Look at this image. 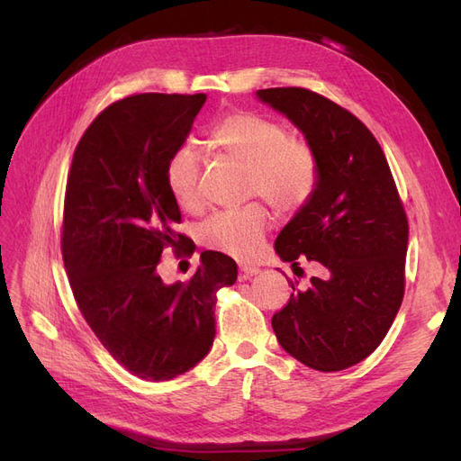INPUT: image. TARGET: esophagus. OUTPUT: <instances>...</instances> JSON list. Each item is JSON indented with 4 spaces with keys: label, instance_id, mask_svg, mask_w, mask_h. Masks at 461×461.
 Listing matches in <instances>:
<instances>
[{
    "label": "esophagus",
    "instance_id": "1",
    "mask_svg": "<svg viewBox=\"0 0 461 461\" xmlns=\"http://www.w3.org/2000/svg\"><path fill=\"white\" fill-rule=\"evenodd\" d=\"M258 273H259L258 267H248V265H242V267H240V281H248L249 276H254Z\"/></svg>",
    "mask_w": 461,
    "mask_h": 461
}]
</instances>
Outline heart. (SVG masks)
Here are the masks:
<instances>
[{
	"instance_id": "1",
	"label": "heart",
	"mask_w": 461,
	"mask_h": 461,
	"mask_svg": "<svg viewBox=\"0 0 461 461\" xmlns=\"http://www.w3.org/2000/svg\"><path fill=\"white\" fill-rule=\"evenodd\" d=\"M209 144L248 167L246 194L261 196L278 212H296L310 202L319 183V163L308 142L288 136L285 124L252 111H234L209 131ZM200 156L190 146L176 148L165 165V185L178 207L196 212ZM269 219L258 203L219 212L202 222L200 239L234 259L259 254Z\"/></svg>"
}]
</instances>
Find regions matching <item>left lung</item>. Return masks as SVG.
I'll return each mask as SVG.
<instances>
[{
  "label": "left lung",
  "mask_w": 461,
  "mask_h": 461,
  "mask_svg": "<svg viewBox=\"0 0 461 461\" xmlns=\"http://www.w3.org/2000/svg\"><path fill=\"white\" fill-rule=\"evenodd\" d=\"M258 100L283 113L315 151L319 183L276 236L292 265L325 267L273 315L285 350L317 371H340L383 342L402 305L408 219L384 153L350 111L305 88H267ZM298 265V263H296Z\"/></svg>",
  "instance_id": "8db88e82"
}]
</instances>
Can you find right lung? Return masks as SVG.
Masks as SVG:
<instances>
[{
	"mask_svg": "<svg viewBox=\"0 0 461 461\" xmlns=\"http://www.w3.org/2000/svg\"><path fill=\"white\" fill-rule=\"evenodd\" d=\"M205 94H138L111 104L80 138L65 192L61 249L78 308L119 364L144 381H171L209 354L217 290L234 259L203 252L188 283L165 285L163 248L180 209L165 165L186 142Z\"/></svg>",
	"mask_w": 461,
	"mask_h": 461,
	"instance_id": "add662e5",
	"label": "right lung"
}]
</instances>
